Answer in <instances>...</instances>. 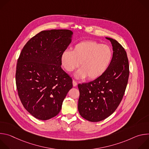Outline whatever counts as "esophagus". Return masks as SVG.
Instances as JSON below:
<instances>
[{
	"mask_svg": "<svg viewBox=\"0 0 149 149\" xmlns=\"http://www.w3.org/2000/svg\"><path fill=\"white\" fill-rule=\"evenodd\" d=\"M72 84H73V86L74 87H76L77 86V82L75 81H74V80L72 81Z\"/></svg>",
	"mask_w": 149,
	"mask_h": 149,
	"instance_id": "34e87169",
	"label": "esophagus"
}]
</instances>
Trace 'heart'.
Here are the masks:
<instances>
[{
	"instance_id": "b5f03b06",
	"label": "heart",
	"mask_w": 149,
	"mask_h": 149,
	"mask_svg": "<svg viewBox=\"0 0 149 149\" xmlns=\"http://www.w3.org/2000/svg\"><path fill=\"white\" fill-rule=\"evenodd\" d=\"M112 58L113 51L109 46L94 40H84L76 44L72 51H63L61 62L68 73L81 67L75 74L76 78L88 77L90 79H94L107 70Z\"/></svg>"
}]
</instances>
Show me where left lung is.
<instances>
[{
    "mask_svg": "<svg viewBox=\"0 0 149 149\" xmlns=\"http://www.w3.org/2000/svg\"><path fill=\"white\" fill-rule=\"evenodd\" d=\"M105 38L111 42L113 51L109 68L95 80L78 85V111L81 117L91 122L102 121L115 111L129 79V65L125 49L116 40Z\"/></svg>",
    "mask_w": 149,
    "mask_h": 149,
    "instance_id": "1",
    "label": "left lung"
}]
</instances>
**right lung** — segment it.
<instances>
[{"instance_id":"add662e5","label":"right lung","mask_w":149,"mask_h":149,"mask_svg":"<svg viewBox=\"0 0 149 149\" xmlns=\"http://www.w3.org/2000/svg\"><path fill=\"white\" fill-rule=\"evenodd\" d=\"M72 35L68 29L41 31L20 52L16 71L18 95L25 109L37 119L47 120L58 115L72 88V78L61 67V55Z\"/></svg>"}]
</instances>
